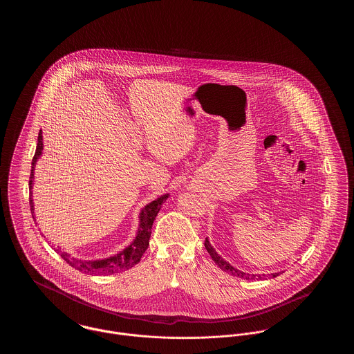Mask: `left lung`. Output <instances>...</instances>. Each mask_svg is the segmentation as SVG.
Masks as SVG:
<instances>
[{
    "instance_id": "1",
    "label": "left lung",
    "mask_w": 354,
    "mask_h": 354,
    "mask_svg": "<svg viewBox=\"0 0 354 354\" xmlns=\"http://www.w3.org/2000/svg\"><path fill=\"white\" fill-rule=\"evenodd\" d=\"M204 247H205V250L208 251L209 253V256L212 257V260L216 263V266L219 267L220 270H224V272H228V273H231L232 276H236V277H240V279H245V280H257V279H263V276H266V274H253V273H245V272H241V270H236L234 268L228 261H225L221 256H219V253L216 252L215 250H214V247L211 245V243L208 241V239H205V241H204ZM276 276H279V273H272V277H276Z\"/></svg>"
}]
</instances>
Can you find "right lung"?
<instances>
[{
    "mask_svg": "<svg viewBox=\"0 0 354 354\" xmlns=\"http://www.w3.org/2000/svg\"><path fill=\"white\" fill-rule=\"evenodd\" d=\"M42 150H44L42 130H39L38 143H37V149H35L33 160H32L30 180H29L30 196H32V188H33L34 166H35L37 160L39 159ZM169 196V194L162 195L160 198L155 199L153 202L149 203L145 208H142V211L139 214V228H138V234H136L134 241L129 247H126L123 251H120L114 256H110V257L102 259V260H78V259L71 257L68 253L62 252L61 250H55V251L59 253L62 256V259L73 268L87 273V274H114V273H119L123 270H130L131 267H134L135 264H138L140 261L143 253L146 252V250L149 247V240L151 236L153 220L156 218L158 212L160 211L162 204L167 201ZM29 202H30V211L33 215V199L29 198Z\"/></svg>",
    "mask_w": 354,
    "mask_h": 354,
    "instance_id": "obj_1",
    "label": "right lung"
}]
</instances>
